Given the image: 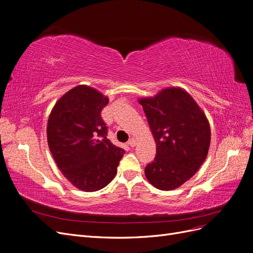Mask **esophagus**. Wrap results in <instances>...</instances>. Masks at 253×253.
I'll return each instance as SVG.
<instances>
[{"mask_svg":"<svg viewBox=\"0 0 253 253\" xmlns=\"http://www.w3.org/2000/svg\"><path fill=\"white\" fill-rule=\"evenodd\" d=\"M127 144H128L131 148H134L135 145H136V139H135V138H131V139H129V140L127 141Z\"/></svg>","mask_w":253,"mask_h":253,"instance_id":"34e87169","label":"esophagus"}]
</instances>
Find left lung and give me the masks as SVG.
<instances>
[{
    "mask_svg": "<svg viewBox=\"0 0 253 253\" xmlns=\"http://www.w3.org/2000/svg\"><path fill=\"white\" fill-rule=\"evenodd\" d=\"M156 142V156L144 169L151 185L163 191L179 188L200 169L211 140L209 121L191 95L167 87L139 98Z\"/></svg>",
    "mask_w": 253,
    "mask_h": 253,
    "instance_id": "1",
    "label": "left lung"
}]
</instances>
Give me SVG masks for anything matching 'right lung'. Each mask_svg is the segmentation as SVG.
Returning a JSON list of instances; mask_svg holds the SVG:
<instances>
[{
    "label": "right lung",
    "mask_w": 253,
    "mask_h": 253,
    "mask_svg": "<svg viewBox=\"0 0 253 253\" xmlns=\"http://www.w3.org/2000/svg\"><path fill=\"white\" fill-rule=\"evenodd\" d=\"M109 98L85 84L75 86L53 105L47 121L51 155L73 186L95 192L117 174L125 150L106 138L101 111Z\"/></svg>",
    "instance_id": "obj_1"
}]
</instances>
